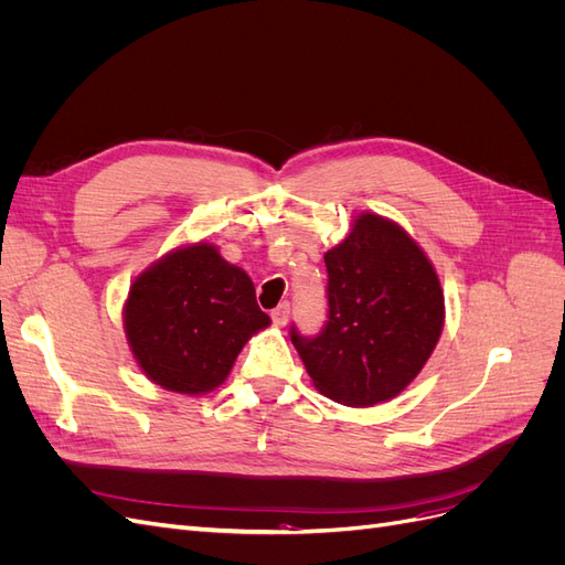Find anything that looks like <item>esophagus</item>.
<instances>
[{"label": "esophagus", "instance_id": "1", "mask_svg": "<svg viewBox=\"0 0 565 565\" xmlns=\"http://www.w3.org/2000/svg\"><path fill=\"white\" fill-rule=\"evenodd\" d=\"M270 318H273V322L278 324V328H285L287 320H289V303H280L278 309L270 313Z\"/></svg>", "mask_w": 565, "mask_h": 565}]
</instances>
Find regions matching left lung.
I'll use <instances>...</instances> for the list:
<instances>
[{"mask_svg": "<svg viewBox=\"0 0 565 565\" xmlns=\"http://www.w3.org/2000/svg\"><path fill=\"white\" fill-rule=\"evenodd\" d=\"M330 316L303 339L292 328L313 386L334 403L372 407L396 398L429 361L446 322V297L426 252L382 214L353 216L324 252Z\"/></svg>", "mask_w": 565, "mask_h": 565, "instance_id": "8db88e82", "label": "left lung"}]
</instances>
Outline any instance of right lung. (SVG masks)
<instances>
[{
	"instance_id": "1",
	"label": "right lung",
	"mask_w": 565,
	"mask_h": 565,
	"mask_svg": "<svg viewBox=\"0 0 565 565\" xmlns=\"http://www.w3.org/2000/svg\"><path fill=\"white\" fill-rule=\"evenodd\" d=\"M122 322L134 363L152 384L202 396L226 382L237 353L270 318L247 273L216 245L198 241L167 252L131 280Z\"/></svg>"
}]
</instances>
